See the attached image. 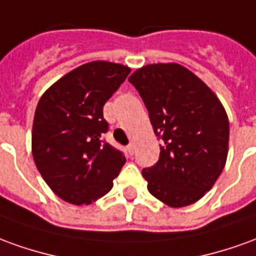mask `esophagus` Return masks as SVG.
<instances>
[{"label":"esophagus","mask_w":256,"mask_h":256,"mask_svg":"<svg viewBox=\"0 0 256 256\" xmlns=\"http://www.w3.org/2000/svg\"><path fill=\"white\" fill-rule=\"evenodd\" d=\"M134 151H136V146H134L133 142H132V144H128V152L130 154V155H133Z\"/></svg>","instance_id":"1"}]
</instances>
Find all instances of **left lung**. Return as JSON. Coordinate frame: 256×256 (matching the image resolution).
Here are the masks:
<instances>
[{
  "instance_id": "left-lung-1",
  "label": "left lung",
  "mask_w": 256,
  "mask_h": 256,
  "mask_svg": "<svg viewBox=\"0 0 256 256\" xmlns=\"http://www.w3.org/2000/svg\"><path fill=\"white\" fill-rule=\"evenodd\" d=\"M128 82L162 138L158 162L142 169L148 191L172 208L201 200L220 176L228 152V118L216 94L178 64L137 69Z\"/></svg>"
}]
</instances>
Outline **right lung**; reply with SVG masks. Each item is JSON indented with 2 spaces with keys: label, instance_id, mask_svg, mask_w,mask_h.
Masks as SVG:
<instances>
[{
  "label": "right lung",
  "instance_id": "obj_1",
  "mask_svg": "<svg viewBox=\"0 0 256 256\" xmlns=\"http://www.w3.org/2000/svg\"><path fill=\"white\" fill-rule=\"evenodd\" d=\"M130 73L128 66L92 60L55 82L37 104L33 159L48 187L73 205L110 192L126 158L102 140V108Z\"/></svg>",
  "mask_w": 256,
  "mask_h": 256
}]
</instances>
